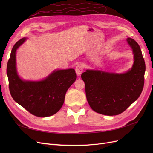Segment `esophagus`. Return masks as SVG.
I'll return each mask as SVG.
<instances>
[{
    "mask_svg": "<svg viewBox=\"0 0 153 153\" xmlns=\"http://www.w3.org/2000/svg\"><path fill=\"white\" fill-rule=\"evenodd\" d=\"M75 71H76L77 75L79 76L82 73L83 71H84V67H83V66L81 65V64H78V66H76Z\"/></svg>",
    "mask_w": 153,
    "mask_h": 153,
    "instance_id": "34e87169",
    "label": "esophagus"
}]
</instances>
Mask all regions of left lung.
Segmentation results:
<instances>
[{
	"label": "left lung",
	"mask_w": 153,
	"mask_h": 153,
	"mask_svg": "<svg viewBox=\"0 0 153 153\" xmlns=\"http://www.w3.org/2000/svg\"><path fill=\"white\" fill-rule=\"evenodd\" d=\"M134 62L123 73L87 69L81 75L85 83L86 98L94 112L116 115L126 110L140 96L144 84L146 64L139 45L128 38Z\"/></svg>",
	"instance_id": "left-lung-1"
}]
</instances>
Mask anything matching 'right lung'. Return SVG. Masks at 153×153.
<instances>
[{"label":"right lung","instance_id":"obj_1","mask_svg":"<svg viewBox=\"0 0 153 153\" xmlns=\"http://www.w3.org/2000/svg\"><path fill=\"white\" fill-rule=\"evenodd\" d=\"M13 46L7 65L9 87L13 100L37 117H48L61 108L68 89L76 79L74 69H57L39 81L24 80L16 69V50L26 41Z\"/></svg>","mask_w":153,"mask_h":153}]
</instances>
